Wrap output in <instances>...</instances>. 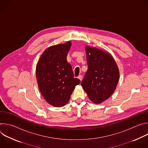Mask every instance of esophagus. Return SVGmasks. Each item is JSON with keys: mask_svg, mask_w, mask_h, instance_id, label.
Masks as SVG:
<instances>
[{"mask_svg": "<svg viewBox=\"0 0 148 148\" xmlns=\"http://www.w3.org/2000/svg\"><path fill=\"white\" fill-rule=\"evenodd\" d=\"M78 78L79 79L80 81H81V80H82V76L81 75H79L78 77Z\"/></svg>", "mask_w": 148, "mask_h": 148, "instance_id": "esophagus-1", "label": "esophagus"}]
</instances>
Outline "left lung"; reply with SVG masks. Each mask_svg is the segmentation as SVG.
Masks as SVG:
<instances>
[{
	"label": "left lung",
	"instance_id": "left-lung-1",
	"mask_svg": "<svg viewBox=\"0 0 148 148\" xmlns=\"http://www.w3.org/2000/svg\"><path fill=\"white\" fill-rule=\"evenodd\" d=\"M86 54L88 70L81 84L90 99L100 103L115 90L119 81V70L108 53L87 46Z\"/></svg>",
	"mask_w": 148,
	"mask_h": 148
}]
</instances>
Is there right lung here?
<instances>
[{"mask_svg":"<svg viewBox=\"0 0 148 148\" xmlns=\"http://www.w3.org/2000/svg\"><path fill=\"white\" fill-rule=\"evenodd\" d=\"M71 42L47 48L42 54L36 66L39 90L45 100L56 107L65 105L80 80L74 77L67 56Z\"/></svg>","mask_w":148,"mask_h":148,"instance_id":"add662e5","label":"right lung"}]
</instances>
